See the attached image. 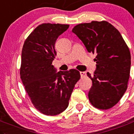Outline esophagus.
Masks as SVG:
<instances>
[{
  "label": "esophagus",
  "mask_w": 134,
  "mask_h": 134,
  "mask_svg": "<svg viewBox=\"0 0 134 134\" xmlns=\"http://www.w3.org/2000/svg\"><path fill=\"white\" fill-rule=\"evenodd\" d=\"M86 75V72H80V76H81V77H84V76Z\"/></svg>",
  "instance_id": "1"
}]
</instances>
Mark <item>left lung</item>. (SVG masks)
I'll return each mask as SVG.
<instances>
[{"instance_id":"8db88e82","label":"left lung","mask_w":134,"mask_h":134,"mask_svg":"<svg viewBox=\"0 0 134 134\" xmlns=\"http://www.w3.org/2000/svg\"><path fill=\"white\" fill-rule=\"evenodd\" d=\"M89 53L97 54L93 85L88 93L93 106L109 109L122 97L128 87L131 54L120 33L106 21L80 24L72 30Z\"/></svg>"}]
</instances>
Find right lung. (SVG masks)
I'll use <instances>...</instances> for the list:
<instances>
[{"instance_id":"1","label":"right lung","mask_w":134,"mask_h":134,"mask_svg":"<svg viewBox=\"0 0 134 134\" xmlns=\"http://www.w3.org/2000/svg\"><path fill=\"white\" fill-rule=\"evenodd\" d=\"M69 25L43 24L31 33L23 46L20 77L33 104L43 114L54 116L68 107L80 74L76 69L60 71L52 62L54 44Z\"/></svg>"}]
</instances>
